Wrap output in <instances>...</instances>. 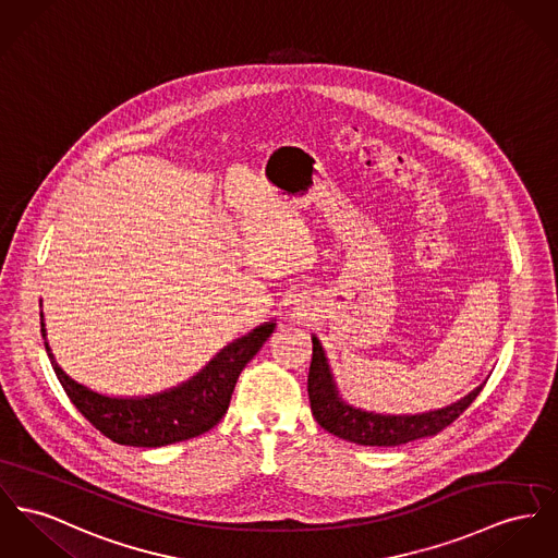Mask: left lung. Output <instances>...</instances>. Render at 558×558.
Masks as SVG:
<instances>
[{
    "label": "left lung",
    "instance_id": "left-lung-1",
    "mask_svg": "<svg viewBox=\"0 0 558 558\" xmlns=\"http://www.w3.org/2000/svg\"><path fill=\"white\" fill-rule=\"evenodd\" d=\"M311 340L313 360L308 368V400L313 416L326 432L347 442L362 446H400L418 438L436 436L454 418H459V414L483 391L484 383L459 402L421 414H380L355 409L340 398L319 338L313 336Z\"/></svg>",
    "mask_w": 558,
    "mask_h": 558
}]
</instances>
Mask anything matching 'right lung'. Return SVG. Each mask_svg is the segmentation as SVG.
Returning a JSON list of instances; mask_svg holds the SVG:
<instances>
[{"mask_svg": "<svg viewBox=\"0 0 558 558\" xmlns=\"http://www.w3.org/2000/svg\"><path fill=\"white\" fill-rule=\"evenodd\" d=\"M39 317L46 353L75 409L113 442L144 448L190 440L216 427L228 410L239 374L260 351L277 326L275 322H266L252 332L228 342L203 371L178 387L151 396L116 398L77 383L57 364L46 340L44 313H39Z\"/></svg>", "mask_w": 558, "mask_h": 558, "instance_id": "obj_1", "label": "right lung"}]
</instances>
